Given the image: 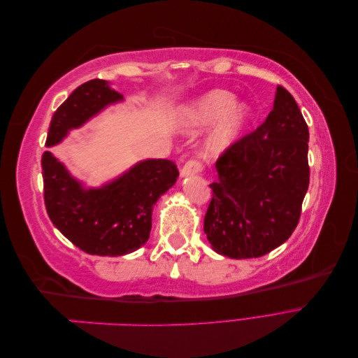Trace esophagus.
<instances>
[{"label": "esophagus", "instance_id": "obj_1", "mask_svg": "<svg viewBox=\"0 0 358 358\" xmlns=\"http://www.w3.org/2000/svg\"><path fill=\"white\" fill-rule=\"evenodd\" d=\"M200 171H201V164H200V162L196 161V159H189L180 169V176L182 178L194 176V175H197V173H200Z\"/></svg>", "mask_w": 358, "mask_h": 358}]
</instances>
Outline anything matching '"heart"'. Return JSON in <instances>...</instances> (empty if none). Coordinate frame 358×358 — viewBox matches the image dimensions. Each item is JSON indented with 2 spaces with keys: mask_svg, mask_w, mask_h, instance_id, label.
<instances>
[{
  "mask_svg": "<svg viewBox=\"0 0 358 358\" xmlns=\"http://www.w3.org/2000/svg\"><path fill=\"white\" fill-rule=\"evenodd\" d=\"M252 117L251 106L236 103L231 92L221 90L200 96L180 113L182 124L191 129H203L215 124L206 142V149L212 155L225 152L241 140Z\"/></svg>",
  "mask_w": 358,
  "mask_h": 358,
  "instance_id": "heart-1",
  "label": "heart"
}]
</instances>
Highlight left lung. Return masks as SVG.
I'll return each mask as SVG.
<instances>
[{
	"instance_id": "1",
	"label": "left lung",
	"mask_w": 358,
	"mask_h": 358,
	"mask_svg": "<svg viewBox=\"0 0 358 358\" xmlns=\"http://www.w3.org/2000/svg\"><path fill=\"white\" fill-rule=\"evenodd\" d=\"M309 129L292 95L278 86L273 110L216 161L218 180L204 233L215 252L257 258L296 230L309 187Z\"/></svg>"
}]
</instances>
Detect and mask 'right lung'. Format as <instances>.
I'll use <instances>...</instances> for the list:
<instances>
[{"label":"right lung","mask_w":358,"mask_h":358,"mask_svg":"<svg viewBox=\"0 0 358 358\" xmlns=\"http://www.w3.org/2000/svg\"><path fill=\"white\" fill-rule=\"evenodd\" d=\"M124 96L101 79L76 88L53 113L46 146H55L92 116ZM45 204L53 225L83 252L117 257L143 246L152 227V209L179 176L170 159H145L100 188H85L46 150L41 157Z\"/></svg>","instance_id":"right-lung-1"}]
</instances>
